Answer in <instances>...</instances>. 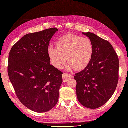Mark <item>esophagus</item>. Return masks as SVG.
Instances as JSON below:
<instances>
[{"label": "esophagus", "instance_id": "1", "mask_svg": "<svg viewBox=\"0 0 128 128\" xmlns=\"http://www.w3.org/2000/svg\"><path fill=\"white\" fill-rule=\"evenodd\" d=\"M72 76L71 74H66V73H64L63 75H62V78H63V81L64 82H67L69 79L72 78Z\"/></svg>", "mask_w": 128, "mask_h": 128}]
</instances>
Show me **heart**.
<instances>
[{"mask_svg":"<svg viewBox=\"0 0 128 128\" xmlns=\"http://www.w3.org/2000/svg\"><path fill=\"white\" fill-rule=\"evenodd\" d=\"M50 61L54 67L60 69L68 61L66 66L68 70H82L90 63L93 54V45L88 38L69 34L57 42L56 48L49 46L48 49Z\"/></svg>","mask_w":128,"mask_h":128,"instance_id":"b5f03b06","label":"heart"}]
</instances>
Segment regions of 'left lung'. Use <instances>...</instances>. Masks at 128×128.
<instances>
[{"label":"left lung","instance_id":"obj_1","mask_svg":"<svg viewBox=\"0 0 128 128\" xmlns=\"http://www.w3.org/2000/svg\"><path fill=\"white\" fill-rule=\"evenodd\" d=\"M93 45L90 63L84 70L75 74L76 94L84 107L96 109L110 99L117 87L119 60L110 42L91 32H83Z\"/></svg>","mask_w":128,"mask_h":128}]
</instances>
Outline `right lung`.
<instances>
[{
    "label": "right lung",
    "instance_id": "right-lung-1",
    "mask_svg": "<svg viewBox=\"0 0 128 128\" xmlns=\"http://www.w3.org/2000/svg\"><path fill=\"white\" fill-rule=\"evenodd\" d=\"M56 28L26 34L12 48L8 74L18 98L30 110L48 112L59 99L62 72L50 64L48 49Z\"/></svg>",
    "mask_w": 128,
    "mask_h": 128
}]
</instances>
